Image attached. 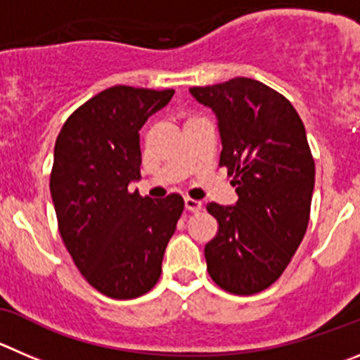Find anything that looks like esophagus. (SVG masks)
<instances>
[{
	"label": "esophagus",
	"mask_w": 360,
	"mask_h": 360,
	"mask_svg": "<svg viewBox=\"0 0 360 360\" xmlns=\"http://www.w3.org/2000/svg\"><path fill=\"white\" fill-rule=\"evenodd\" d=\"M184 207H186V211H191V213H197V211L202 210V202L200 200H195V199H184Z\"/></svg>",
	"instance_id": "1"
}]
</instances>
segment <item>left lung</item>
Wrapping results in <instances>:
<instances>
[{
    "label": "left lung",
    "mask_w": 360,
    "mask_h": 360,
    "mask_svg": "<svg viewBox=\"0 0 360 360\" xmlns=\"http://www.w3.org/2000/svg\"><path fill=\"white\" fill-rule=\"evenodd\" d=\"M190 94L217 117L220 167L238 193L234 206H207L218 220L204 248L207 271L229 293H259L286 270L307 231L314 161L304 122L286 97L256 79Z\"/></svg>",
    "instance_id": "8db88e82"
}]
</instances>
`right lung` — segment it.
Segmentation results:
<instances>
[{"mask_svg": "<svg viewBox=\"0 0 360 360\" xmlns=\"http://www.w3.org/2000/svg\"><path fill=\"white\" fill-rule=\"evenodd\" d=\"M174 90L119 85L86 101L55 143L51 199L67 250L103 295L129 300L156 286L165 248L184 210L181 195L154 202L129 193L140 181V129Z\"/></svg>", "mask_w": 360, "mask_h": 360, "instance_id": "right-lung-1", "label": "right lung"}]
</instances>
